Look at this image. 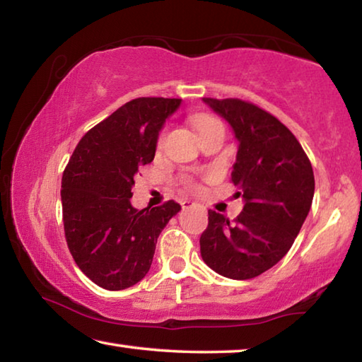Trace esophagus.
Segmentation results:
<instances>
[{
    "label": "esophagus",
    "instance_id": "esophagus-1",
    "mask_svg": "<svg viewBox=\"0 0 362 362\" xmlns=\"http://www.w3.org/2000/svg\"><path fill=\"white\" fill-rule=\"evenodd\" d=\"M194 206H196V204L192 203V201H188V199H185V201H183V203H182L183 209H189V207H194Z\"/></svg>",
    "mask_w": 362,
    "mask_h": 362
}]
</instances>
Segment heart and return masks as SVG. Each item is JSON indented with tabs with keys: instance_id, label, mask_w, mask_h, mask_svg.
<instances>
[{
	"instance_id": "b5f03b06",
	"label": "heart",
	"mask_w": 362,
	"mask_h": 362,
	"mask_svg": "<svg viewBox=\"0 0 362 362\" xmlns=\"http://www.w3.org/2000/svg\"><path fill=\"white\" fill-rule=\"evenodd\" d=\"M193 121H194L196 129H198V132H201L203 129H206L207 126H211L212 122H216L217 119L211 118V116H196V118H194ZM163 140H164V131H161V134H159V137H158V144H163Z\"/></svg>"
}]
</instances>
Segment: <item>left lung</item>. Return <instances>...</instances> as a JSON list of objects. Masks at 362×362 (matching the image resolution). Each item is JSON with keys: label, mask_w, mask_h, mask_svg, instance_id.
Listing matches in <instances>:
<instances>
[{"label": "left lung", "mask_w": 362, "mask_h": 362, "mask_svg": "<svg viewBox=\"0 0 362 362\" xmlns=\"http://www.w3.org/2000/svg\"><path fill=\"white\" fill-rule=\"evenodd\" d=\"M203 100L230 122L240 140L231 182L246 204L233 222L209 211L199 238L201 257L225 278L252 279L276 265L296 241L313 203V168L276 116L241 99Z\"/></svg>", "instance_id": "left-lung-1"}]
</instances>
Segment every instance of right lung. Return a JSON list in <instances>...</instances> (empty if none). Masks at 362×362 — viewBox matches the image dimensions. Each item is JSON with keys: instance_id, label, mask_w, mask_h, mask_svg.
<instances>
[{"instance_id": "add662e5", "label": "right lung", "mask_w": 362, "mask_h": 362, "mask_svg": "<svg viewBox=\"0 0 362 362\" xmlns=\"http://www.w3.org/2000/svg\"><path fill=\"white\" fill-rule=\"evenodd\" d=\"M180 99L139 97L79 140L62 175L65 240L79 269L107 291L145 278L159 233L180 211L175 201L132 207L137 170L155 158L158 132Z\"/></svg>"}]
</instances>
